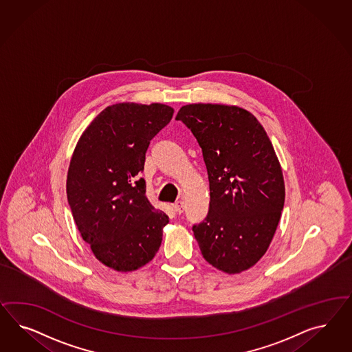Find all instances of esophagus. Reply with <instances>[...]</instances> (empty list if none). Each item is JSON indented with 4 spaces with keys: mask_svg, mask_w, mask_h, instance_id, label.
<instances>
[{
    "mask_svg": "<svg viewBox=\"0 0 352 352\" xmlns=\"http://www.w3.org/2000/svg\"><path fill=\"white\" fill-rule=\"evenodd\" d=\"M173 209H174V212H175V213H183L184 205H183V203H182V201H178V203H175L174 204V205H173Z\"/></svg>",
    "mask_w": 352,
    "mask_h": 352,
    "instance_id": "esophagus-1",
    "label": "esophagus"
}]
</instances>
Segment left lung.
<instances>
[{
    "label": "left lung",
    "instance_id": "obj_1",
    "mask_svg": "<svg viewBox=\"0 0 352 352\" xmlns=\"http://www.w3.org/2000/svg\"><path fill=\"white\" fill-rule=\"evenodd\" d=\"M175 120L197 139L209 177V212L192 227L195 239L206 262L240 274L265 256L280 222L285 184L276 152L241 107L192 103Z\"/></svg>",
    "mask_w": 352,
    "mask_h": 352
}]
</instances>
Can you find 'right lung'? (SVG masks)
I'll return each instance as SVG.
<instances>
[{
  "instance_id": "1",
  "label": "right lung",
  "mask_w": 352,
  "mask_h": 352,
  "mask_svg": "<svg viewBox=\"0 0 352 352\" xmlns=\"http://www.w3.org/2000/svg\"><path fill=\"white\" fill-rule=\"evenodd\" d=\"M170 106L133 102L104 108L81 134L67 174L76 226L104 266L131 272L160 249L169 217L146 196L149 140L173 118Z\"/></svg>"
}]
</instances>
